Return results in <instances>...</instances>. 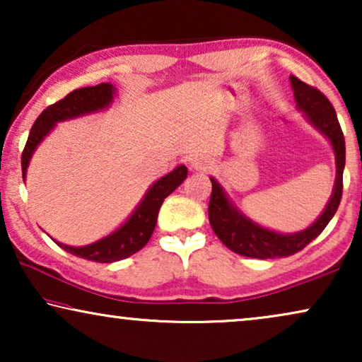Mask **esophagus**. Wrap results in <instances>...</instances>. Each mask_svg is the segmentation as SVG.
<instances>
[{
    "label": "esophagus",
    "instance_id": "esophagus-1",
    "mask_svg": "<svg viewBox=\"0 0 362 362\" xmlns=\"http://www.w3.org/2000/svg\"><path fill=\"white\" fill-rule=\"evenodd\" d=\"M191 170L199 171V173H206L211 170V161L207 158H194L191 161Z\"/></svg>",
    "mask_w": 362,
    "mask_h": 362
}]
</instances>
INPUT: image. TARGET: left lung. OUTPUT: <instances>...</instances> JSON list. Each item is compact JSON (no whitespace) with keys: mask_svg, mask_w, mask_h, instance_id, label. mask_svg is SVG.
Returning <instances> with one entry per match:
<instances>
[{"mask_svg":"<svg viewBox=\"0 0 362 362\" xmlns=\"http://www.w3.org/2000/svg\"><path fill=\"white\" fill-rule=\"evenodd\" d=\"M293 87L296 107L305 113L311 125L320 130L331 141L336 156V181L334 189L323 214L311 224L308 229L295 232V234H279L265 227L255 224L245 217L229 201L219 182L211 177L212 192L209 199V222L212 230L219 237L222 244L235 254L252 257V259H275V257L293 255L305 249L311 240H315L328 222L333 219L334 212L343 196V171L346 163L344 135L341 130L338 117L331 102L318 88L301 82L298 77L290 76Z\"/></svg>","mask_w":362,"mask_h":362,"instance_id":"8db88e82","label":"left lung"}]
</instances>
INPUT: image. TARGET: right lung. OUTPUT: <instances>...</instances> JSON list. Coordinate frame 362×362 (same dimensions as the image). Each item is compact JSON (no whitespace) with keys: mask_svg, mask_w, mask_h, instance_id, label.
I'll return each instance as SVG.
<instances>
[{"mask_svg":"<svg viewBox=\"0 0 362 362\" xmlns=\"http://www.w3.org/2000/svg\"><path fill=\"white\" fill-rule=\"evenodd\" d=\"M113 93H115V87L112 83H98V86L93 87L76 88V90L67 93L62 100L49 105L37 117L31 132H29L26 146H24L21 156L23 180H26L28 165L34 150H36L39 143L44 140V136L52 130L57 122L71 120V118L82 117L87 115V113L107 108L113 100ZM186 176L187 168L181 165L176 170L168 173L166 176H163L161 180H158L148 189L136 209L133 211L130 219L122 227H118L115 232H112L110 235L103 237V239L93 242V244L71 247L61 244L57 240L54 242L61 249L69 252V254L81 257V259L98 262V264H112V262L127 259V257L136 254L138 250L146 245L153 230H155L158 212H160L163 201L186 180Z\"/></svg>","mask_w":362,"mask_h":362,"instance_id":"1","label":"right lung"}]
</instances>
